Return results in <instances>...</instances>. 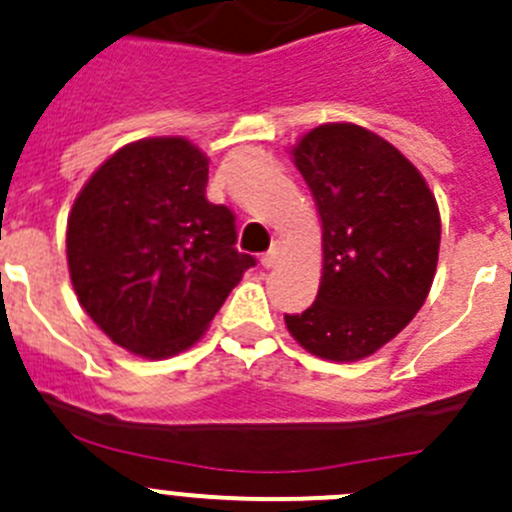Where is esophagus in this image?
<instances>
[{
	"label": "esophagus",
	"instance_id": "obj_1",
	"mask_svg": "<svg viewBox=\"0 0 512 512\" xmlns=\"http://www.w3.org/2000/svg\"><path fill=\"white\" fill-rule=\"evenodd\" d=\"M278 263V249H271V251H266V254L261 256V266L263 268H273Z\"/></svg>",
	"mask_w": 512,
	"mask_h": 512
}]
</instances>
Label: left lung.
Masks as SVG:
<instances>
[{"label": "left lung", "mask_w": 512, "mask_h": 512, "mask_svg": "<svg viewBox=\"0 0 512 512\" xmlns=\"http://www.w3.org/2000/svg\"><path fill=\"white\" fill-rule=\"evenodd\" d=\"M323 224V278L291 336L326 361L376 353L426 301L440 246L435 196L416 166L356 124H323L293 149Z\"/></svg>", "instance_id": "obj_1"}]
</instances>
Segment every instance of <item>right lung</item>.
Segmentation results:
<instances>
[{"label":"right lung","mask_w":512,"mask_h":512,"mask_svg":"<svg viewBox=\"0 0 512 512\" xmlns=\"http://www.w3.org/2000/svg\"><path fill=\"white\" fill-rule=\"evenodd\" d=\"M209 161L191 141L144 139L94 171L74 201L67 261L91 321L126 351L166 358L201 338L251 254L236 216L206 199Z\"/></svg>","instance_id":"obj_1"}]
</instances>
